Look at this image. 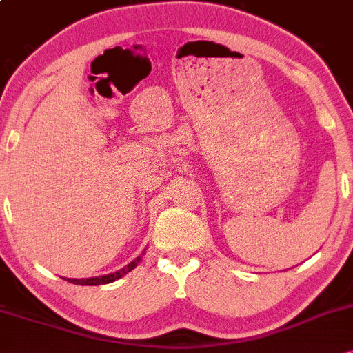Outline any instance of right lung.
Returning <instances> with one entry per match:
<instances>
[{"label":"right lung","instance_id":"obj_1","mask_svg":"<svg viewBox=\"0 0 353 353\" xmlns=\"http://www.w3.org/2000/svg\"><path fill=\"white\" fill-rule=\"evenodd\" d=\"M140 262V256H138L137 260H133L132 263L128 265V267L121 268L120 272H114V273H110V275H105V276H94V279H86V280H71L68 279V282L71 283H77V285H103V283H110V282H114V280L121 279V276L125 275V273H128L130 270H133L134 267H137V263Z\"/></svg>","mask_w":353,"mask_h":353}]
</instances>
